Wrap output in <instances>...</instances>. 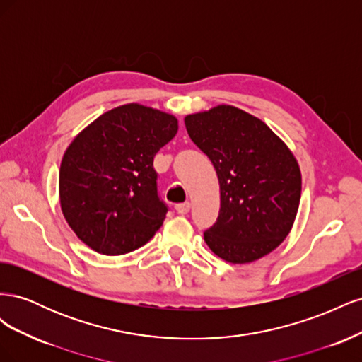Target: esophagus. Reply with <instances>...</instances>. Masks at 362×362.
<instances>
[{
    "instance_id": "obj_1",
    "label": "esophagus",
    "mask_w": 362,
    "mask_h": 362,
    "mask_svg": "<svg viewBox=\"0 0 362 362\" xmlns=\"http://www.w3.org/2000/svg\"><path fill=\"white\" fill-rule=\"evenodd\" d=\"M190 208H192L190 202H182V204L175 205V210H177V213L180 214H187L190 211Z\"/></svg>"
}]
</instances>
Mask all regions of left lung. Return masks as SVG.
<instances>
[{
    "instance_id": "8db88e82",
    "label": "left lung",
    "mask_w": 362,
    "mask_h": 362,
    "mask_svg": "<svg viewBox=\"0 0 362 362\" xmlns=\"http://www.w3.org/2000/svg\"><path fill=\"white\" fill-rule=\"evenodd\" d=\"M184 122L221 185V211L204 233L205 243L233 264L270 254L299 210L302 175L293 152L261 119L234 105L187 115Z\"/></svg>"
}]
</instances>
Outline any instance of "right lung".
Listing matches in <instances>:
<instances>
[{
  "label": "right lung",
  "mask_w": 362,
  "mask_h": 362,
  "mask_svg": "<svg viewBox=\"0 0 362 362\" xmlns=\"http://www.w3.org/2000/svg\"><path fill=\"white\" fill-rule=\"evenodd\" d=\"M178 119L137 103L112 108L75 136L59 173L62 213L84 245L124 255L154 237L168 208L157 193L154 157Z\"/></svg>",
  "instance_id": "right-lung-1"
}]
</instances>
